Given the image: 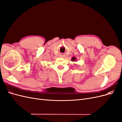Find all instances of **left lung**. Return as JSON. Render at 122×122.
<instances>
[{"instance_id": "left-lung-1", "label": "left lung", "mask_w": 122, "mask_h": 122, "mask_svg": "<svg viewBox=\"0 0 122 122\" xmlns=\"http://www.w3.org/2000/svg\"><path fill=\"white\" fill-rule=\"evenodd\" d=\"M76 60V58L75 57H73L71 59V61H75Z\"/></svg>"}]
</instances>
